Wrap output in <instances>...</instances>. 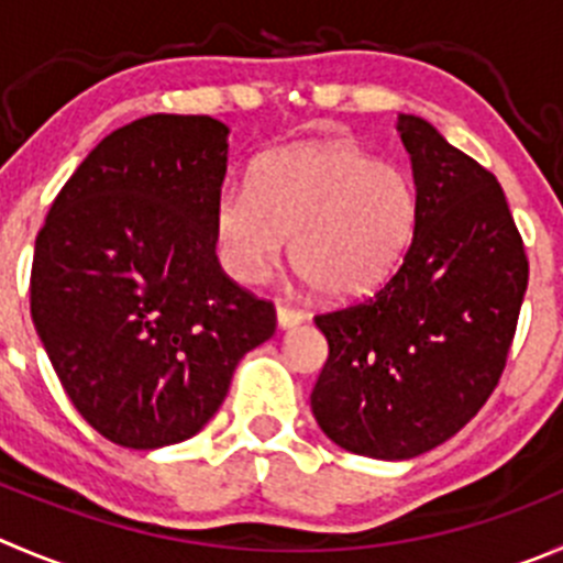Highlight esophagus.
Returning <instances> with one entry per match:
<instances>
[{
  "label": "esophagus",
  "instance_id": "obj_1",
  "mask_svg": "<svg viewBox=\"0 0 563 563\" xmlns=\"http://www.w3.org/2000/svg\"><path fill=\"white\" fill-rule=\"evenodd\" d=\"M276 320L278 329H292V325L303 323V312L301 309L290 307V303H276Z\"/></svg>",
  "mask_w": 563,
  "mask_h": 563
}]
</instances>
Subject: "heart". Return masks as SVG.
Listing matches in <instances>:
<instances>
[{
  "label": "heart",
  "mask_w": 563,
  "mask_h": 563,
  "mask_svg": "<svg viewBox=\"0 0 563 563\" xmlns=\"http://www.w3.org/2000/svg\"><path fill=\"white\" fill-rule=\"evenodd\" d=\"M420 196L400 165L347 143H303L262 159L251 181H229L212 205L223 271L256 285L285 254L329 298H356L404 262Z\"/></svg>",
  "instance_id": "obj_1"
}]
</instances>
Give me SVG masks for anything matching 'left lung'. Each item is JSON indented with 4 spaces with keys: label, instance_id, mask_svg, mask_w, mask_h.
Wrapping results in <instances>:
<instances>
[{
    "label": "left lung",
    "instance_id": "8db88e82",
    "mask_svg": "<svg viewBox=\"0 0 563 563\" xmlns=\"http://www.w3.org/2000/svg\"><path fill=\"white\" fill-rule=\"evenodd\" d=\"M420 221L398 271L365 301L314 318L329 358L312 389L325 437L404 462L462 431L500 382L528 290L503 187L426 118L398 115Z\"/></svg>",
    "mask_w": 563,
    "mask_h": 563
}]
</instances>
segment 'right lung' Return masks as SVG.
<instances>
[{
  "label": "right lung",
  "instance_id": "1",
  "mask_svg": "<svg viewBox=\"0 0 563 563\" xmlns=\"http://www.w3.org/2000/svg\"><path fill=\"white\" fill-rule=\"evenodd\" d=\"M227 159L216 118H137L82 159L37 232L32 323L79 415L121 448L201 431L276 331L273 303L218 265Z\"/></svg>",
  "mask_w": 563,
  "mask_h": 563
}]
</instances>
